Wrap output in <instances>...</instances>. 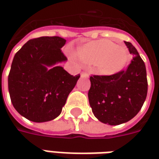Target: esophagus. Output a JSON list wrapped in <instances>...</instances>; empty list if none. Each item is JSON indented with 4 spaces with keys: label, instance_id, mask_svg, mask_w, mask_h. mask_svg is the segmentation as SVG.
I'll return each instance as SVG.
<instances>
[{
    "label": "esophagus",
    "instance_id": "obj_1",
    "mask_svg": "<svg viewBox=\"0 0 159 159\" xmlns=\"http://www.w3.org/2000/svg\"><path fill=\"white\" fill-rule=\"evenodd\" d=\"M82 76H89V73L83 72L82 73Z\"/></svg>",
    "mask_w": 159,
    "mask_h": 159
}]
</instances>
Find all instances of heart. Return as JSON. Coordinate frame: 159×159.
I'll return each mask as SVG.
<instances>
[{"instance_id": "1", "label": "heart", "mask_w": 159, "mask_h": 159, "mask_svg": "<svg viewBox=\"0 0 159 159\" xmlns=\"http://www.w3.org/2000/svg\"><path fill=\"white\" fill-rule=\"evenodd\" d=\"M77 55L84 63L94 65L100 74L107 76L122 71L129 59L125 48L105 39L93 41L80 47Z\"/></svg>"}]
</instances>
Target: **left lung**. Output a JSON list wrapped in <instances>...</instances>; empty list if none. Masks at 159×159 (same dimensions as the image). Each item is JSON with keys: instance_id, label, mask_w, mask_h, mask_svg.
<instances>
[{"instance_id": "1", "label": "left lung", "mask_w": 159, "mask_h": 159, "mask_svg": "<svg viewBox=\"0 0 159 159\" xmlns=\"http://www.w3.org/2000/svg\"><path fill=\"white\" fill-rule=\"evenodd\" d=\"M134 55L126 70L111 76H90L89 100L93 115L101 123L118 125L140 111L147 94V70L136 48L124 42Z\"/></svg>"}]
</instances>
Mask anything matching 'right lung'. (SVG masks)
<instances>
[{
	"instance_id": "add662e5",
	"label": "right lung",
	"mask_w": 159,
	"mask_h": 159,
	"mask_svg": "<svg viewBox=\"0 0 159 159\" xmlns=\"http://www.w3.org/2000/svg\"><path fill=\"white\" fill-rule=\"evenodd\" d=\"M66 42L59 36L31 39L13 58L8 75L10 98L16 111L30 121L42 123L58 117L79 79V74L74 76L61 66H52L67 60L61 51Z\"/></svg>"
}]
</instances>
